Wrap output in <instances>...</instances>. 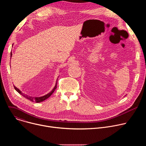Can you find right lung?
Masks as SVG:
<instances>
[{
	"mask_svg": "<svg viewBox=\"0 0 146 146\" xmlns=\"http://www.w3.org/2000/svg\"><path fill=\"white\" fill-rule=\"evenodd\" d=\"M10 55H11V56H12V53H11V52ZM57 80H58V79H57ZM57 80H56V82L55 86L54 87V88H53V90H52L50 93L47 94V95H44V96H41V97H33V96H28V95H26V94H25L22 93V92L18 88H17L16 87L14 86V87L15 90L19 94H21L22 96H23L24 98H27V99L30 100L32 101V102H36V103H39V102H43V101L45 100L46 99H47V98H48L53 94V92H54V91L55 90V89H56V87H57Z\"/></svg>",
	"mask_w": 146,
	"mask_h": 146,
	"instance_id": "obj_1",
	"label": "right lung"
}]
</instances>
